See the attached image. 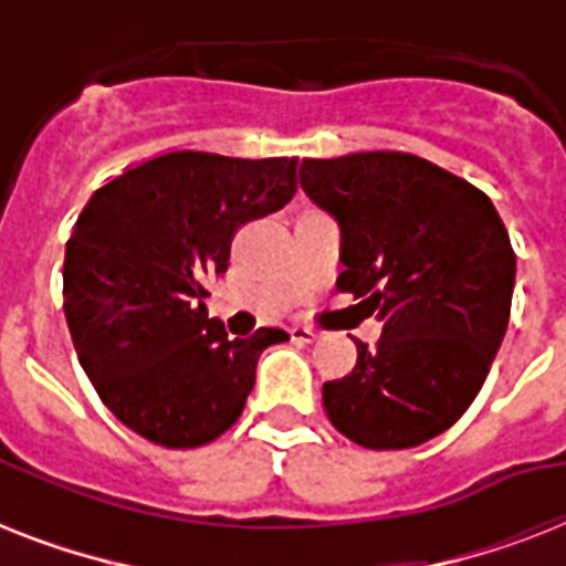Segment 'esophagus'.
I'll use <instances>...</instances> for the list:
<instances>
[{
  "label": "esophagus",
  "instance_id": "34e87169",
  "mask_svg": "<svg viewBox=\"0 0 566 566\" xmlns=\"http://www.w3.org/2000/svg\"><path fill=\"white\" fill-rule=\"evenodd\" d=\"M293 340H300V344H311V340H317V328L305 326V323H296V326L291 328Z\"/></svg>",
  "mask_w": 566,
  "mask_h": 566
}]
</instances>
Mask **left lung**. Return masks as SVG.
Instances as JSON below:
<instances>
[{
    "mask_svg": "<svg viewBox=\"0 0 566 566\" xmlns=\"http://www.w3.org/2000/svg\"><path fill=\"white\" fill-rule=\"evenodd\" d=\"M300 181L340 226L337 287L385 326L323 385L328 420L358 447H420L470 408L500 353L517 273L505 222L470 181L408 153L305 158Z\"/></svg>",
    "mask_w": 566,
    "mask_h": 566,
    "instance_id": "8db88e82",
    "label": "left lung"
}]
</instances>
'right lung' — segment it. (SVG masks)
Returning a JSON list of instances; mask_svg holds the SVG:
<instances>
[{"label":"right lung","instance_id":"obj_1","mask_svg":"<svg viewBox=\"0 0 566 566\" xmlns=\"http://www.w3.org/2000/svg\"><path fill=\"white\" fill-rule=\"evenodd\" d=\"M300 158L158 155L91 196L64 255L75 355L123 426L167 449L211 443L238 422L255 364L284 328L229 337L205 282L231 234L296 193Z\"/></svg>","mask_w":566,"mask_h":566}]
</instances>
